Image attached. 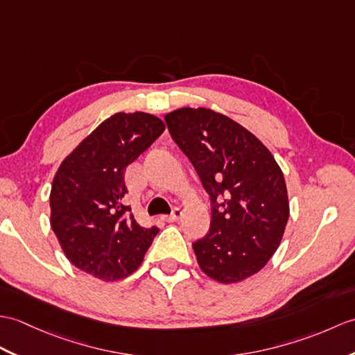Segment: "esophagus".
<instances>
[{
	"instance_id": "esophagus-1",
	"label": "esophagus",
	"mask_w": 355,
	"mask_h": 355,
	"mask_svg": "<svg viewBox=\"0 0 355 355\" xmlns=\"http://www.w3.org/2000/svg\"><path fill=\"white\" fill-rule=\"evenodd\" d=\"M181 216H183V210L178 209V207H175L174 210H172L171 215L164 216V220H166V222H175V220H178Z\"/></svg>"
}]
</instances>
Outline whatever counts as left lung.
<instances>
[{
	"instance_id": "8db88e82",
	"label": "left lung",
	"mask_w": 355,
	"mask_h": 355,
	"mask_svg": "<svg viewBox=\"0 0 355 355\" xmlns=\"http://www.w3.org/2000/svg\"><path fill=\"white\" fill-rule=\"evenodd\" d=\"M211 201L210 230L192 246L205 275L239 283L265 268L289 219L283 172L241 123L210 109L183 107L164 116Z\"/></svg>"
}]
</instances>
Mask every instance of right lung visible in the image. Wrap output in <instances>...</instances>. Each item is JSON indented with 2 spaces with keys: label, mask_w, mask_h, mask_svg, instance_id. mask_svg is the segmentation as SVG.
I'll list each match as a JSON object with an SVG mask.
<instances>
[{
  "label": "right lung",
  "mask_w": 355,
  "mask_h": 355,
  "mask_svg": "<svg viewBox=\"0 0 355 355\" xmlns=\"http://www.w3.org/2000/svg\"><path fill=\"white\" fill-rule=\"evenodd\" d=\"M164 131L150 113H114L57 169L51 228L73 266L103 282L127 278L140 266L159 228L139 225L123 202V172Z\"/></svg>",
  "instance_id": "right-lung-1"
}]
</instances>
